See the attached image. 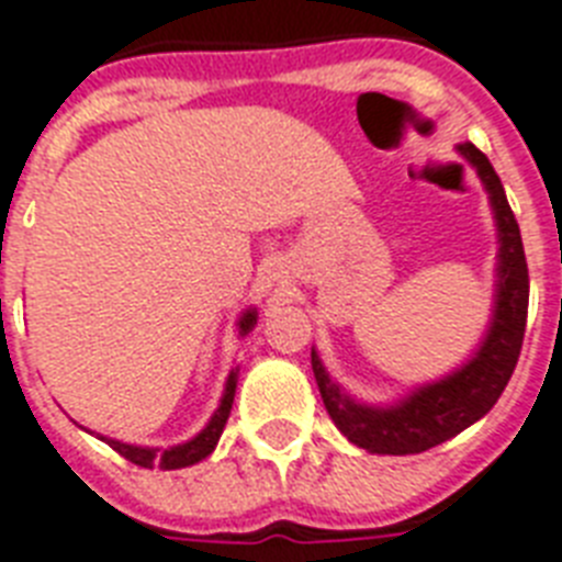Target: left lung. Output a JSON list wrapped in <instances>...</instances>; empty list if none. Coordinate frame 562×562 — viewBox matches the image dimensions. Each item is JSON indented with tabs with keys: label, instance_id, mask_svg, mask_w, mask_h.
Wrapping results in <instances>:
<instances>
[{
	"label": "left lung",
	"instance_id": "obj_1",
	"mask_svg": "<svg viewBox=\"0 0 562 562\" xmlns=\"http://www.w3.org/2000/svg\"><path fill=\"white\" fill-rule=\"evenodd\" d=\"M456 150L475 170V177L482 179L499 237L491 322L473 357L450 374H443L441 380L415 385L394 403L374 406L345 392L327 374L316 348L310 353L318 392L336 429L374 456H412V452L432 450L464 432L475 420H482L505 392L522 348L525 318H528V263H525L519 226L491 159L470 142Z\"/></svg>",
	"mask_w": 562,
	"mask_h": 562
}]
</instances>
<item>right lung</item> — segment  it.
<instances>
[{
	"instance_id": "obj_1",
	"label": "right lung",
	"mask_w": 562,
	"mask_h": 562,
	"mask_svg": "<svg viewBox=\"0 0 562 562\" xmlns=\"http://www.w3.org/2000/svg\"><path fill=\"white\" fill-rule=\"evenodd\" d=\"M258 325V307H249L240 313L237 318V336L244 339L252 327ZM237 371L240 366H235L228 371L226 376V385H223V397H220V406L214 408V415L209 417V424L200 429V432L191 438V441H182V443H173V447H138V443H124V441H115V438H103L115 452H121L124 459L133 461L138 467H161V470H179V467H191L196 461L209 459L214 447H217L220 435H223V426L228 420V412H232V403H235V389H237Z\"/></svg>"
}]
</instances>
